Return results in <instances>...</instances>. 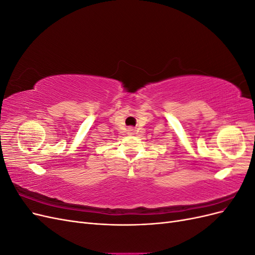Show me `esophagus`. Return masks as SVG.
<instances>
[{
	"label": "esophagus",
	"mask_w": 255,
	"mask_h": 255,
	"mask_svg": "<svg viewBox=\"0 0 255 255\" xmlns=\"http://www.w3.org/2000/svg\"><path fill=\"white\" fill-rule=\"evenodd\" d=\"M127 130L128 135H135V129L133 128H128Z\"/></svg>",
	"instance_id": "1"
}]
</instances>
